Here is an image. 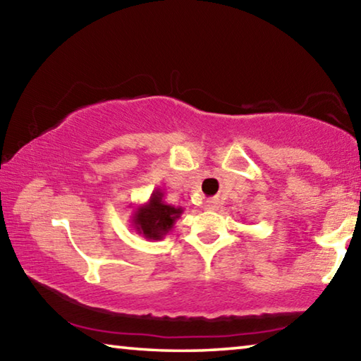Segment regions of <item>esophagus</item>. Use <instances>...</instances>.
<instances>
[{"label":"esophagus","mask_w":361,"mask_h":361,"mask_svg":"<svg viewBox=\"0 0 361 361\" xmlns=\"http://www.w3.org/2000/svg\"><path fill=\"white\" fill-rule=\"evenodd\" d=\"M218 207H219V202L216 199H209L205 202V209L207 210H218Z\"/></svg>","instance_id":"esophagus-1"}]
</instances>
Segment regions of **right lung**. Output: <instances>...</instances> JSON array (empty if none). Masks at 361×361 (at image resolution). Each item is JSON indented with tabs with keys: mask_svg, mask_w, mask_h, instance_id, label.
Instances as JSON below:
<instances>
[{
	"mask_svg": "<svg viewBox=\"0 0 361 361\" xmlns=\"http://www.w3.org/2000/svg\"><path fill=\"white\" fill-rule=\"evenodd\" d=\"M181 213V207L164 202V192L157 188L152 191L148 202L138 205L133 212L132 226L145 239L161 240L173 229Z\"/></svg>",
	"mask_w": 361,
	"mask_h": 361,
	"instance_id": "right-lung-1",
	"label": "right lung"
}]
</instances>
